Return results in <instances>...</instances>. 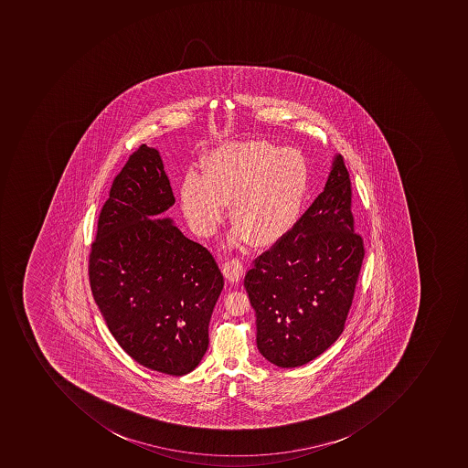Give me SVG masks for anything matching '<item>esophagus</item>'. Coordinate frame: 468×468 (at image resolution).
<instances>
[{"instance_id": "1", "label": "esophagus", "mask_w": 468, "mask_h": 468, "mask_svg": "<svg viewBox=\"0 0 468 468\" xmlns=\"http://www.w3.org/2000/svg\"><path fill=\"white\" fill-rule=\"evenodd\" d=\"M222 271L228 282H232V284H238L240 282L241 275L245 272V269H243V263H241L240 260L232 259L223 264Z\"/></svg>"}]
</instances>
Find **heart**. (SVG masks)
Returning a JSON list of instances; mask_svg holds the SVG:
<instances>
[{
	"mask_svg": "<svg viewBox=\"0 0 468 468\" xmlns=\"http://www.w3.org/2000/svg\"><path fill=\"white\" fill-rule=\"evenodd\" d=\"M309 178L308 159L296 147L282 149L263 139L223 144L202 157L199 177L188 176L181 184V211L194 232L211 236L232 201L238 225L229 245L253 239L270 246L300 219Z\"/></svg>",
	"mask_w": 468,
	"mask_h": 468,
	"instance_id": "1",
	"label": "heart"
}]
</instances>
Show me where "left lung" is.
<instances>
[{
	"instance_id": "left-lung-1",
	"label": "left lung",
	"mask_w": 468,
	"mask_h": 468,
	"mask_svg": "<svg viewBox=\"0 0 468 468\" xmlns=\"http://www.w3.org/2000/svg\"><path fill=\"white\" fill-rule=\"evenodd\" d=\"M363 259L352 183L336 154L318 198L246 274L261 356L293 368L334 345L345 329Z\"/></svg>"
}]
</instances>
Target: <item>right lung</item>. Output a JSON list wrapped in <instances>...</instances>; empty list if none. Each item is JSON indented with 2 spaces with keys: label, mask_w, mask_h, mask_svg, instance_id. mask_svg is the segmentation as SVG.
I'll return each mask as SVG.
<instances>
[{
  "label": "right lung",
  "mask_w": 468,
  "mask_h": 468,
  "mask_svg": "<svg viewBox=\"0 0 468 468\" xmlns=\"http://www.w3.org/2000/svg\"><path fill=\"white\" fill-rule=\"evenodd\" d=\"M175 202L159 150L142 144L111 186L89 271L121 347L150 370L184 376L208 348L223 277L212 254L163 215Z\"/></svg>",
  "instance_id": "obj_1"
}]
</instances>
